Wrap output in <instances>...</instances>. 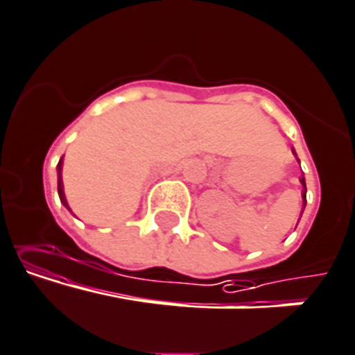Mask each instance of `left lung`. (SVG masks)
Returning a JSON list of instances; mask_svg holds the SVG:
<instances>
[{
	"label": "left lung",
	"instance_id": "8db88e82",
	"mask_svg": "<svg viewBox=\"0 0 355 355\" xmlns=\"http://www.w3.org/2000/svg\"><path fill=\"white\" fill-rule=\"evenodd\" d=\"M293 155H295V157H296V151L295 150H293ZM296 160H298V157H296ZM300 183H302V187H303V190H302V200H303L302 214H303V211H305V205H306V184H305V178H303V175H302V178H300ZM302 214H300V218H302Z\"/></svg>",
	"mask_w": 355,
	"mask_h": 355
}]
</instances>
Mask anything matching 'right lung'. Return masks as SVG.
<instances>
[{
  "instance_id": "obj_1",
  "label": "right lung",
  "mask_w": 355,
  "mask_h": 355,
  "mask_svg": "<svg viewBox=\"0 0 355 355\" xmlns=\"http://www.w3.org/2000/svg\"><path fill=\"white\" fill-rule=\"evenodd\" d=\"M62 164H64V158H60L59 164H57V191H59V198L60 202H62L64 207L67 209V211L71 212L69 205H67V200H66V195H64V184H62Z\"/></svg>"
}]
</instances>
